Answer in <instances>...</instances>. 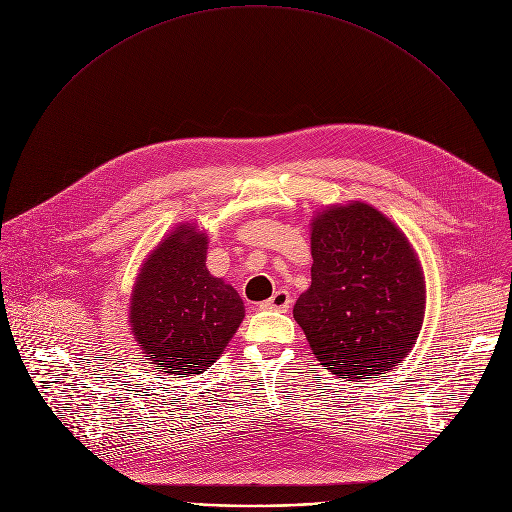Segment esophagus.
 <instances>
[{
  "mask_svg": "<svg viewBox=\"0 0 512 512\" xmlns=\"http://www.w3.org/2000/svg\"><path fill=\"white\" fill-rule=\"evenodd\" d=\"M289 306H291V298H289V294H287L285 289H277L267 302H263V308L279 310V312H285Z\"/></svg>",
  "mask_w": 512,
  "mask_h": 512,
  "instance_id": "esophagus-1",
  "label": "esophagus"
}]
</instances>
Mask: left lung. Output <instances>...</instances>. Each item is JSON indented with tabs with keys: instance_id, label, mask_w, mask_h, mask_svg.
Masks as SVG:
<instances>
[{
	"instance_id": "left-lung-1",
	"label": "left lung",
	"mask_w": 512,
	"mask_h": 512,
	"mask_svg": "<svg viewBox=\"0 0 512 512\" xmlns=\"http://www.w3.org/2000/svg\"><path fill=\"white\" fill-rule=\"evenodd\" d=\"M312 285L294 318L338 379H379L411 352L425 316V275L405 233L373 204L348 200L310 223Z\"/></svg>"
}]
</instances>
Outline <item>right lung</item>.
Listing matches in <instances>:
<instances>
[{
	"mask_svg": "<svg viewBox=\"0 0 512 512\" xmlns=\"http://www.w3.org/2000/svg\"><path fill=\"white\" fill-rule=\"evenodd\" d=\"M208 235L180 223L145 257L129 300V328L152 369L200 375L245 318L237 289L206 267Z\"/></svg>",
	"mask_w": 512,
	"mask_h": 512,
	"instance_id": "1",
	"label": "right lung"
}]
</instances>
